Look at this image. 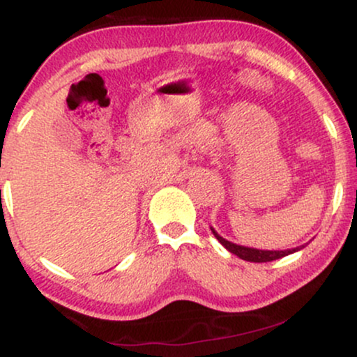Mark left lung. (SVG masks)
<instances>
[{
    "mask_svg": "<svg viewBox=\"0 0 357 357\" xmlns=\"http://www.w3.org/2000/svg\"><path fill=\"white\" fill-rule=\"evenodd\" d=\"M211 231H213V235H215V238L218 240L220 243L228 250V252L233 253V255L240 257L241 260L255 261V264H261V261L278 260V258H282V257H285V255H290V253H296V252H298V250L304 248V245H302V247L289 248V250H258V248H250V247H243V245H236V243H231V241L225 240L223 236L216 233L215 228H211Z\"/></svg>",
    "mask_w": 357,
    "mask_h": 357,
    "instance_id": "left-lung-1",
    "label": "left lung"
}]
</instances>
